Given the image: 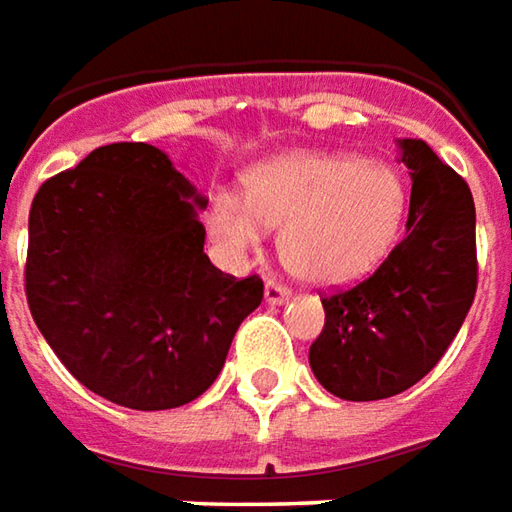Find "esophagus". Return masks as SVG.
<instances>
[{
	"label": "esophagus",
	"mask_w": 512,
	"mask_h": 512,
	"mask_svg": "<svg viewBox=\"0 0 512 512\" xmlns=\"http://www.w3.org/2000/svg\"><path fill=\"white\" fill-rule=\"evenodd\" d=\"M290 287H284L279 281H267V287H264V301L267 304H284V301H290Z\"/></svg>",
	"instance_id": "obj_1"
}]
</instances>
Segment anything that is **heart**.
Listing matches in <instances>:
<instances>
[{
    "label": "heart",
    "mask_w": 512,
    "mask_h": 512,
    "mask_svg": "<svg viewBox=\"0 0 512 512\" xmlns=\"http://www.w3.org/2000/svg\"><path fill=\"white\" fill-rule=\"evenodd\" d=\"M406 188L386 163L341 152H290L245 174V200L216 194L208 231L231 256L256 250L284 225L281 259L315 287H341L372 273L397 242Z\"/></svg>",
    "instance_id": "heart-1"
}]
</instances>
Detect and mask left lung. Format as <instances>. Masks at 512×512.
I'll list each match as a JSON object with an SVG mask.
<instances>
[{"mask_svg":"<svg viewBox=\"0 0 512 512\" xmlns=\"http://www.w3.org/2000/svg\"><path fill=\"white\" fill-rule=\"evenodd\" d=\"M411 174L406 236L349 290L321 298L310 346L318 383L341 400L411 389L445 355L476 296V208L468 183L425 140H400Z\"/></svg>","mask_w":512,"mask_h":512,"instance_id":"left-lung-1","label":"left lung"}]
</instances>
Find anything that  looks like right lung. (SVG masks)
<instances>
[{
    "label": "right lung",
    "instance_id": "add662e5",
    "mask_svg": "<svg viewBox=\"0 0 512 512\" xmlns=\"http://www.w3.org/2000/svg\"><path fill=\"white\" fill-rule=\"evenodd\" d=\"M205 200L149 143H109L41 185L24 293L44 341L89 392L137 411L197 400L222 372L259 276L202 253Z\"/></svg>",
    "mask_w": 512,
    "mask_h": 512
}]
</instances>
